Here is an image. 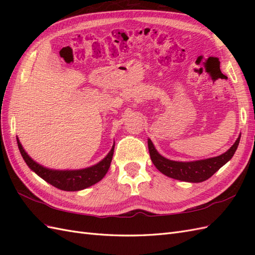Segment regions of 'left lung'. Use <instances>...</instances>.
Returning a JSON list of instances; mask_svg holds the SVG:
<instances>
[{
    "label": "left lung",
    "instance_id": "1",
    "mask_svg": "<svg viewBox=\"0 0 255 255\" xmlns=\"http://www.w3.org/2000/svg\"><path fill=\"white\" fill-rule=\"evenodd\" d=\"M239 140H241V136L237 138L234 144L227 152L219 156L195 161H175L161 156L154 148L151 139H148V146L152 163L161 173L175 180L200 183L210 179L216 171H218L223 165L233 157Z\"/></svg>",
    "mask_w": 255,
    "mask_h": 255
}]
</instances>
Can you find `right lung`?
Instances as JSON below:
<instances>
[{
  "mask_svg": "<svg viewBox=\"0 0 255 255\" xmlns=\"http://www.w3.org/2000/svg\"><path fill=\"white\" fill-rule=\"evenodd\" d=\"M17 142L21 155L30 170H33L45 182L53 185L54 187L66 191L82 190L90 187L91 185H95L99 181H101L106 172L109 171L115 149L114 143L110 153L100 163L91 167L79 169V170H53V169L45 168L39 165L34 159L30 158L28 154L23 149L18 138Z\"/></svg>",
  "mask_w": 255,
  "mask_h": 255,
  "instance_id": "1",
  "label": "right lung"
}]
</instances>
